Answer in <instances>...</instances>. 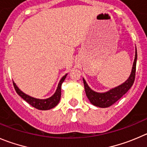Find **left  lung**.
<instances>
[{
	"label": "left lung",
	"mask_w": 147,
	"mask_h": 147,
	"mask_svg": "<svg viewBox=\"0 0 147 147\" xmlns=\"http://www.w3.org/2000/svg\"><path fill=\"white\" fill-rule=\"evenodd\" d=\"M136 60H137V51L136 48L135 52V59H134V64H133L132 70H131V75L127 80L122 83L120 86L115 87L110 90H107L106 92H96L90 88L88 86V83H86V80L83 78V83H84L85 91H86V96L90 101V102L93 105L98 107L106 108L109 107L111 105L115 104L117 101H118L124 94L128 91L131 86L134 83L136 76Z\"/></svg>",
	"instance_id": "left-lung-1"
}]
</instances>
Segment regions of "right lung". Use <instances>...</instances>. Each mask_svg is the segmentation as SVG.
I'll return each mask as SVG.
<instances>
[{"label": "right lung", "instance_id": "1", "mask_svg": "<svg viewBox=\"0 0 147 147\" xmlns=\"http://www.w3.org/2000/svg\"><path fill=\"white\" fill-rule=\"evenodd\" d=\"M67 75V74H66L65 75H64V76L61 78V79L60 80L59 83L57 88V90H56V91H55L54 94H53L51 96L49 97V98H44V99H40V98H34V97L30 96L27 95V94L22 92V91L17 87L16 83L13 81V87H14L15 88V90H16V92L17 93L18 95L20 96L24 101H27V102L28 103V104H30L31 106L36 108V109H40V110H48V109H52V108L55 107L58 105L59 102L61 94V84H62L63 82L65 80Z\"/></svg>", "mask_w": 147, "mask_h": 147}]
</instances>
